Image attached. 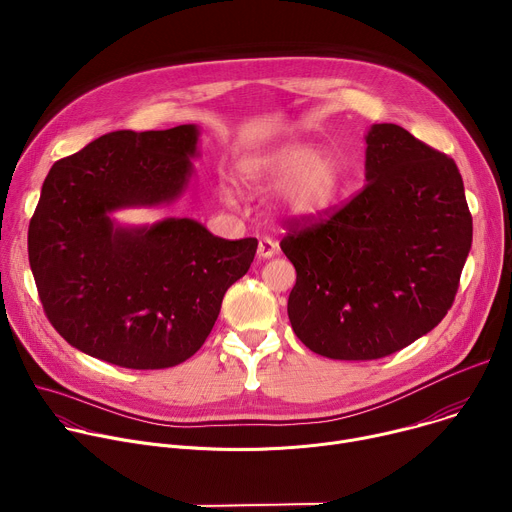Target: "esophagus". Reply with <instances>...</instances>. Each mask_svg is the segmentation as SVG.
<instances>
[{"mask_svg": "<svg viewBox=\"0 0 512 512\" xmlns=\"http://www.w3.org/2000/svg\"><path fill=\"white\" fill-rule=\"evenodd\" d=\"M277 253V243L269 237H261L257 245V257L259 259H271Z\"/></svg>", "mask_w": 512, "mask_h": 512, "instance_id": "34e87169", "label": "esophagus"}]
</instances>
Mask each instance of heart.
Returning <instances> with one entry per match:
<instances>
[{
    "instance_id": "1",
    "label": "heart",
    "mask_w": 512,
    "mask_h": 512,
    "mask_svg": "<svg viewBox=\"0 0 512 512\" xmlns=\"http://www.w3.org/2000/svg\"><path fill=\"white\" fill-rule=\"evenodd\" d=\"M243 180L255 188H279L283 210L298 221H312L334 204L342 170L328 150L287 143L247 160Z\"/></svg>"
}]
</instances>
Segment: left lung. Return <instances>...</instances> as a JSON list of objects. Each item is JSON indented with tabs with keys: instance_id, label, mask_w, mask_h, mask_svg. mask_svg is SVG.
Here are the masks:
<instances>
[{
	"instance_id": "8db88e82",
	"label": "left lung",
	"mask_w": 512,
	"mask_h": 512,
	"mask_svg": "<svg viewBox=\"0 0 512 512\" xmlns=\"http://www.w3.org/2000/svg\"><path fill=\"white\" fill-rule=\"evenodd\" d=\"M364 139V188L328 218L291 221L279 243L298 273L291 328L336 360L383 358L433 330L472 247L456 162L395 123Z\"/></svg>"
}]
</instances>
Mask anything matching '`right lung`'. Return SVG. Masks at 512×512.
I'll return each instance as SVG.
<instances>
[{
	"label": "right lung",
	"instance_id": "right-lung-1",
	"mask_svg": "<svg viewBox=\"0 0 512 512\" xmlns=\"http://www.w3.org/2000/svg\"><path fill=\"white\" fill-rule=\"evenodd\" d=\"M196 143V125L123 129L50 168L28 257L44 314L70 346L154 371L176 367L208 338L227 289L253 263L257 239L214 237L192 218L127 229L109 216L178 198Z\"/></svg>",
	"mask_w": 512,
	"mask_h": 512
}]
</instances>
